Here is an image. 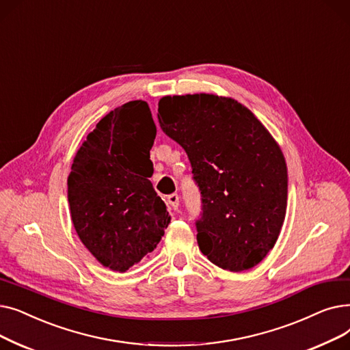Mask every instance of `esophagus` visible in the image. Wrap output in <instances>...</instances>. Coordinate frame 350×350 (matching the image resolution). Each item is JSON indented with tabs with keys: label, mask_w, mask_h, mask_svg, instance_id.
Listing matches in <instances>:
<instances>
[{
	"label": "esophagus",
	"mask_w": 350,
	"mask_h": 350,
	"mask_svg": "<svg viewBox=\"0 0 350 350\" xmlns=\"http://www.w3.org/2000/svg\"><path fill=\"white\" fill-rule=\"evenodd\" d=\"M166 204H168L170 209L178 211V208H179V195L178 193H171V195L166 196Z\"/></svg>",
	"instance_id": "34e87169"
}]
</instances>
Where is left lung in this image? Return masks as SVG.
<instances>
[{
  "mask_svg": "<svg viewBox=\"0 0 350 350\" xmlns=\"http://www.w3.org/2000/svg\"><path fill=\"white\" fill-rule=\"evenodd\" d=\"M158 120L185 149L201 191V252L230 272L254 268L275 246L286 215L288 170L279 145L232 98L163 96Z\"/></svg>",
  "mask_w": 350,
  "mask_h": 350,
  "instance_id": "obj_1",
  "label": "left lung"
}]
</instances>
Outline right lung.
<instances>
[{
  "instance_id": "1",
  "label": "right lung",
  "mask_w": 350,
  "mask_h": 350,
  "mask_svg": "<svg viewBox=\"0 0 350 350\" xmlns=\"http://www.w3.org/2000/svg\"><path fill=\"white\" fill-rule=\"evenodd\" d=\"M157 137L145 101H129L99 121L78 149L68 176L71 218L81 242L116 272L151 254L171 222L151 180Z\"/></svg>"
}]
</instances>
